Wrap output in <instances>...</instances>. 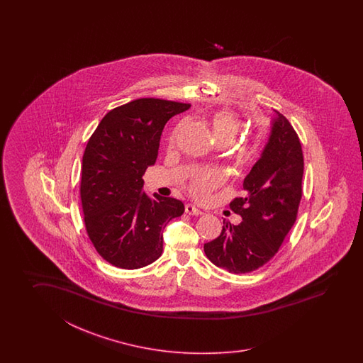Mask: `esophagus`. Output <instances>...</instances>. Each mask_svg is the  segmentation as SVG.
I'll list each match as a JSON object with an SVG mask.
<instances>
[{"label":"esophagus","instance_id":"1","mask_svg":"<svg viewBox=\"0 0 363 363\" xmlns=\"http://www.w3.org/2000/svg\"><path fill=\"white\" fill-rule=\"evenodd\" d=\"M185 213H186V214H191V216H201V214H203L202 210L196 208L192 203H186V205H185Z\"/></svg>","mask_w":363,"mask_h":363}]
</instances>
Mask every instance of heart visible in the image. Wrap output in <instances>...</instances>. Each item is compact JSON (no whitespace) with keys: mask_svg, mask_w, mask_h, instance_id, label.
I'll return each mask as SVG.
<instances>
[{"mask_svg":"<svg viewBox=\"0 0 363 363\" xmlns=\"http://www.w3.org/2000/svg\"><path fill=\"white\" fill-rule=\"evenodd\" d=\"M213 133L214 138H225L233 139L236 132L239 130V119L231 111L222 110L218 111L213 118ZM223 175L216 170H203L197 174L189 185V192L196 200H206L208 194L220 184Z\"/></svg>","mask_w":363,"mask_h":363,"instance_id":"1","label":"heart"}]
</instances>
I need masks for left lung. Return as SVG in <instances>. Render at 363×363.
<instances>
[{
	"mask_svg": "<svg viewBox=\"0 0 363 363\" xmlns=\"http://www.w3.org/2000/svg\"><path fill=\"white\" fill-rule=\"evenodd\" d=\"M270 124L262 153L244 179V197L230 203L242 222H223L220 235L203 245L211 262L235 274L257 270L270 261L296 222L301 201L303 157L298 136L277 110Z\"/></svg>",
	"mask_w": 363,
	"mask_h": 363,
	"instance_id": "8db88e82",
	"label": "left lung"
}]
</instances>
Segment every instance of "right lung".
<instances>
[{
    "mask_svg": "<svg viewBox=\"0 0 363 363\" xmlns=\"http://www.w3.org/2000/svg\"><path fill=\"white\" fill-rule=\"evenodd\" d=\"M189 104L140 99L110 110L85 147L80 197L85 228L104 259L135 270L160 258L163 230L184 213L172 197L145 192L144 174L158 155L164 124Z\"/></svg>",
    "mask_w": 363,
    "mask_h": 363,
    "instance_id": "add662e5",
    "label": "right lung"
}]
</instances>
